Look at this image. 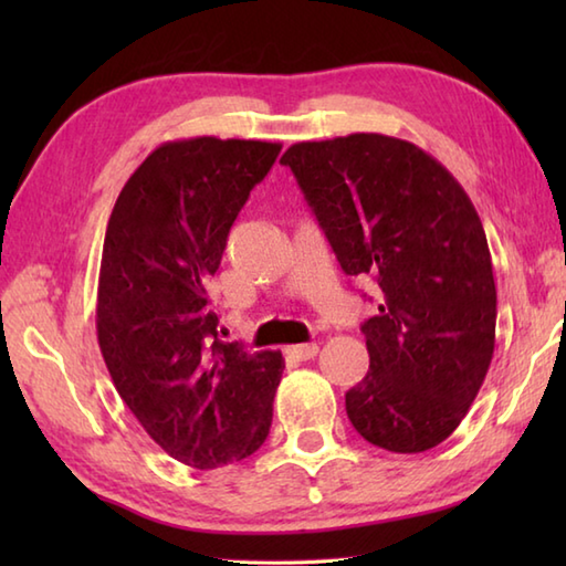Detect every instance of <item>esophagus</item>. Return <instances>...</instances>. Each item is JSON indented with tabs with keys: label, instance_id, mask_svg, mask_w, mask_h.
Listing matches in <instances>:
<instances>
[{
	"label": "esophagus",
	"instance_id": "34e87169",
	"mask_svg": "<svg viewBox=\"0 0 566 566\" xmlns=\"http://www.w3.org/2000/svg\"><path fill=\"white\" fill-rule=\"evenodd\" d=\"M318 353V345L316 343H306V345H292L286 347V355L298 359V363H306V359H314Z\"/></svg>",
	"mask_w": 566,
	"mask_h": 566
}]
</instances>
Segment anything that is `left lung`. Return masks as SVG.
<instances>
[{"label":"left lung","instance_id":"left-lung-1","mask_svg":"<svg viewBox=\"0 0 566 566\" xmlns=\"http://www.w3.org/2000/svg\"><path fill=\"white\" fill-rule=\"evenodd\" d=\"M345 274H371L369 369L345 394L367 442L426 452L482 389L496 343V284L482 219L444 167L401 138L350 134L282 155Z\"/></svg>","mask_w":566,"mask_h":566}]
</instances>
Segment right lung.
Segmentation results:
<instances>
[{
    "label": "right lung",
    "mask_w": 566,
    "mask_h": 566,
    "mask_svg": "<svg viewBox=\"0 0 566 566\" xmlns=\"http://www.w3.org/2000/svg\"><path fill=\"white\" fill-rule=\"evenodd\" d=\"M280 143L197 136L155 148L106 226L97 338L114 387L177 462L213 469L268 440L282 353L219 338L207 280Z\"/></svg>",
    "instance_id": "add662e5"
}]
</instances>
